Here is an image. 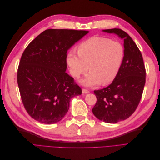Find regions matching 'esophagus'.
I'll list each match as a JSON object with an SVG mask.
<instances>
[{
    "mask_svg": "<svg viewBox=\"0 0 160 160\" xmlns=\"http://www.w3.org/2000/svg\"><path fill=\"white\" fill-rule=\"evenodd\" d=\"M82 93H83V94H85V93H89V91L88 89H82Z\"/></svg>",
    "mask_w": 160,
    "mask_h": 160,
    "instance_id": "34e87169",
    "label": "esophagus"
}]
</instances>
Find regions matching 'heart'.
<instances>
[{
	"label": "heart",
	"mask_w": 160,
	"mask_h": 160,
	"mask_svg": "<svg viewBox=\"0 0 160 160\" xmlns=\"http://www.w3.org/2000/svg\"><path fill=\"white\" fill-rule=\"evenodd\" d=\"M77 53L71 50L67 63L71 74L76 78L89 70L81 84L94 86L112 82L117 77L124 58V47L121 42L101 37H93L78 46Z\"/></svg>",
	"instance_id": "heart-1"
}]
</instances>
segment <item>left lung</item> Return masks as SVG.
<instances>
[{
    "mask_svg": "<svg viewBox=\"0 0 160 160\" xmlns=\"http://www.w3.org/2000/svg\"><path fill=\"white\" fill-rule=\"evenodd\" d=\"M123 40L124 58L118 74L105 88L95 90L97 102L92 111L95 117L109 123L128 119L137 109L146 83L143 57L133 39L119 28L103 30Z\"/></svg>",
    "mask_w": 160,
    "mask_h": 160,
    "instance_id": "obj_1",
    "label": "left lung"
}]
</instances>
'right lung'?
I'll list each match as a JSON object with an SVG mask.
<instances>
[{
	"mask_svg": "<svg viewBox=\"0 0 160 160\" xmlns=\"http://www.w3.org/2000/svg\"><path fill=\"white\" fill-rule=\"evenodd\" d=\"M88 31L47 29L24 51L17 71L22 104L31 117L42 123L59 122L67 113L70 100L82 93L65 72L67 52Z\"/></svg>",
	"mask_w": 160,
	"mask_h": 160,
	"instance_id": "1",
	"label": "right lung"
}]
</instances>
